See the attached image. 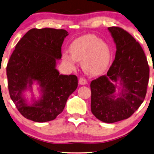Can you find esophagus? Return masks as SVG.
Listing matches in <instances>:
<instances>
[{"label": "esophagus", "instance_id": "34e87169", "mask_svg": "<svg viewBox=\"0 0 154 154\" xmlns=\"http://www.w3.org/2000/svg\"><path fill=\"white\" fill-rule=\"evenodd\" d=\"M79 84L80 85H86V84H88V82L86 81V79H83V78H80Z\"/></svg>", "mask_w": 154, "mask_h": 154}]
</instances>
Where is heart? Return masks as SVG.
I'll list each match as a JSON object with an SVG mask.
<instances>
[{
    "instance_id": "1",
    "label": "heart",
    "mask_w": 154,
    "mask_h": 154,
    "mask_svg": "<svg viewBox=\"0 0 154 154\" xmlns=\"http://www.w3.org/2000/svg\"><path fill=\"white\" fill-rule=\"evenodd\" d=\"M69 54L63 52L62 60L67 66L73 69L75 61L81 62V66L90 75H97L108 66L110 50L108 45L95 35H82L72 41L69 46Z\"/></svg>"
}]
</instances>
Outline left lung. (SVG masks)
Listing matches in <instances>:
<instances>
[{
  "instance_id": "obj_1",
  "label": "left lung",
  "mask_w": 154,
  "mask_h": 154,
  "mask_svg": "<svg viewBox=\"0 0 154 154\" xmlns=\"http://www.w3.org/2000/svg\"><path fill=\"white\" fill-rule=\"evenodd\" d=\"M116 47L115 60L106 75L93 80L91 111L100 121L113 123L127 119L144 100L149 67L144 50L129 33L109 27Z\"/></svg>"
}]
</instances>
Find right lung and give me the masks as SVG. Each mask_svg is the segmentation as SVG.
Here are the masks:
<instances>
[{"label": "right lung", "mask_w": 154, "mask_h": 154, "mask_svg": "<svg viewBox=\"0 0 154 154\" xmlns=\"http://www.w3.org/2000/svg\"><path fill=\"white\" fill-rule=\"evenodd\" d=\"M68 35L64 29H32L15 46L6 68L8 90L18 111L27 119L38 123L55 119L76 90V75L60 74L56 69ZM34 83L39 85L37 98L32 93ZM26 91L32 93L31 103L25 96Z\"/></svg>", "instance_id": "add662e5"}]
</instances>
